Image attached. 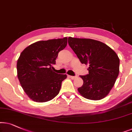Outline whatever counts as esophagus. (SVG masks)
Returning a JSON list of instances; mask_svg holds the SVG:
<instances>
[{
    "instance_id": "1",
    "label": "esophagus",
    "mask_w": 132,
    "mask_h": 132,
    "mask_svg": "<svg viewBox=\"0 0 132 132\" xmlns=\"http://www.w3.org/2000/svg\"><path fill=\"white\" fill-rule=\"evenodd\" d=\"M70 78H71V79H72V80H73V79H75V78H77V76H71V75H69V76Z\"/></svg>"
}]
</instances>
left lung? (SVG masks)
I'll return each mask as SVG.
<instances>
[{"label":"left lung","instance_id":"8db88e82","mask_svg":"<svg viewBox=\"0 0 132 132\" xmlns=\"http://www.w3.org/2000/svg\"><path fill=\"white\" fill-rule=\"evenodd\" d=\"M68 43L82 64H89V74L80 75L83 84L78 89L84 98L103 99L109 94L119 72V59L106 44L90 38L69 37Z\"/></svg>","mask_w":132,"mask_h":132}]
</instances>
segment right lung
Instances as JSON below:
<instances>
[{"instance_id":"1","label":"right lung","mask_w":132,"mask_h":132,"mask_svg":"<svg viewBox=\"0 0 132 132\" xmlns=\"http://www.w3.org/2000/svg\"><path fill=\"white\" fill-rule=\"evenodd\" d=\"M67 43V37L38 41L20 54L17 63V77L24 92L34 101L47 102L59 94L67 75L55 73L52 66Z\"/></svg>"}]
</instances>
